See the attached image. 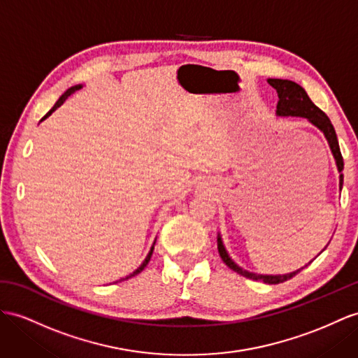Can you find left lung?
<instances>
[{
	"label": "left lung",
	"instance_id": "1",
	"mask_svg": "<svg viewBox=\"0 0 358 358\" xmlns=\"http://www.w3.org/2000/svg\"><path fill=\"white\" fill-rule=\"evenodd\" d=\"M268 83L275 90H277V94H278L277 116H282V117H287V116L304 117V119H307V121L311 125H315L317 130L325 136L329 150H331V154H333V157L336 160L337 171L342 172V169H343V159H342V154H341V148H338L336 130H334L331 121H329V117L322 112V110H320L319 107H316L313 103H311V99L308 98L307 92L302 89L299 85H296L295 81L281 80V78H268ZM342 186H343V176L341 173V176H338V189L342 190ZM325 248H327V246H325ZM217 251H219V255H221L222 262L227 264L228 268L233 269L237 273L243 275V277H246V278L254 280V281H263V282H266V284H278V282L287 281L292 277H295L298 272H301V269H304L307 266V264H306L304 268H299V269L293 271V272L281 273V275H264V273L250 272V271L241 268L239 264H237L230 257V254H228L225 245L222 242L221 234H217ZM322 251H320V252H322ZM313 260H311V262H313Z\"/></svg>",
	"mask_w": 358,
	"mask_h": 358
}]
</instances>
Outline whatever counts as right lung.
Masks as SVG:
<instances>
[{"mask_svg": "<svg viewBox=\"0 0 358 358\" xmlns=\"http://www.w3.org/2000/svg\"><path fill=\"white\" fill-rule=\"evenodd\" d=\"M81 87H83V85H77V86H72V87H69L66 92H65V94H63L59 99H57V103L56 104H54V107L50 110V112L47 113V115H45L42 119H41V122L42 121H45V119H47L48 116H51V113L54 112V110H57L63 103H65V101L68 99V96H71L72 94H74V92H77V90H80ZM155 241H157V239H155ZM155 241H154V243H152V246H151V250H150V252H148V255H146V257H145V260L142 262V264H141V266L139 268H137L136 271H133L131 273H128L127 275V277L125 278H121V280H117V281H124V280H128V278H131V277H134V275H137V273H141L143 269H145V266H146V264H148V262L151 260V255H152V251H154V245H155ZM117 281H115V282H117Z\"/></svg>", "mask_w": 358, "mask_h": 358, "instance_id": "obj_1", "label": "right lung"}]
</instances>
